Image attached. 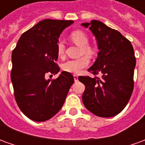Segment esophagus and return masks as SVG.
<instances>
[{"label":"esophagus","instance_id":"1","mask_svg":"<svg viewBox=\"0 0 145 145\" xmlns=\"http://www.w3.org/2000/svg\"><path fill=\"white\" fill-rule=\"evenodd\" d=\"M74 82H78V75H74Z\"/></svg>","mask_w":145,"mask_h":145}]
</instances>
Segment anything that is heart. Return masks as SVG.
<instances>
[{
    "label": "heart",
    "instance_id": "1",
    "mask_svg": "<svg viewBox=\"0 0 145 145\" xmlns=\"http://www.w3.org/2000/svg\"><path fill=\"white\" fill-rule=\"evenodd\" d=\"M71 39L76 44L81 46L82 50L80 52L81 55L86 54L91 56L94 53L93 48L88 44L89 39L84 32L77 30L71 34ZM57 52L59 57H63L65 52V46L62 40H59L57 44ZM89 64V60L87 57H82L75 60H69L62 64V69L67 72L72 74H79Z\"/></svg>",
    "mask_w": 145,
    "mask_h": 145
}]
</instances>
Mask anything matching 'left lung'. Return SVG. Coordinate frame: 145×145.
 Wrapping results in <instances>:
<instances>
[{"label":"left lung","instance_id":"1","mask_svg":"<svg viewBox=\"0 0 145 145\" xmlns=\"http://www.w3.org/2000/svg\"><path fill=\"white\" fill-rule=\"evenodd\" d=\"M96 39L98 57L88 71L99 78L79 76L85 85L82 101L86 109L100 117H112L124 109L134 89L136 65L134 48L121 33L99 21L82 23Z\"/></svg>","mask_w":145,"mask_h":145}]
</instances>
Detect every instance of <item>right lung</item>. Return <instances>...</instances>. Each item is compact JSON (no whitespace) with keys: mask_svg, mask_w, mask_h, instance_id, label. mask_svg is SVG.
I'll return each mask as SVG.
<instances>
[{"mask_svg":"<svg viewBox=\"0 0 145 145\" xmlns=\"http://www.w3.org/2000/svg\"><path fill=\"white\" fill-rule=\"evenodd\" d=\"M73 21L45 19L24 33L11 54V79L21 111L33 121L52 118L62 108L74 79L62 71L57 79L47 73L60 71L57 44L63 30Z\"/></svg>","mask_w":145,"mask_h":145,"instance_id":"right-lung-1","label":"right lung"}]
</instances>
